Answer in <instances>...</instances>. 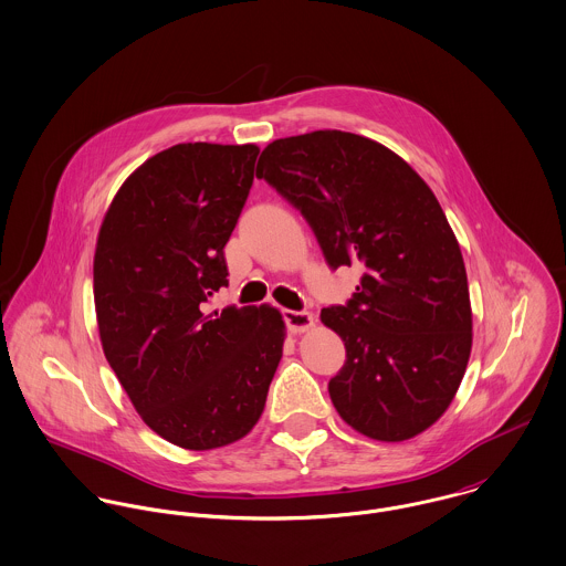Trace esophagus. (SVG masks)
Segmentation results:
<instances>
[{"label":"esophagus","instance_id":"esophagus-1","mask_svg":"<svg viewBox=\"0 0 566 566\" xmlns=\"http://www.w3.org/2000/svg\"><path fill=\"white\" fill-rule=\"evenodd\" d=\"M284 321L293 334H302L314 327V316L306 311H284Z\"/></svg>","mask_w":566,"mask_h":566}]
</instances>
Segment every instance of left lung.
Returning a JSON list of instances; mask_svg holds the SVG:
<instances>
[{
	"label": "left lung",
	"instance_id": "left-lung-1",
	"mask_svg": "<svg viewBox=\"0 0 566 566\" xmlns=\"http://www.w3.org/2000/svg\"><path fill=\"white\" fill-rule=\"evenodd\" d=\"M255 176L304 214L332 269H363L347 306L321 311L347 349L327 384L336 412L374 440L426 432L473 343L467 269L439 199L395 151L340 129L269 143Z\"/></svg>",
	"mask_w": 566,
	"mask_h": 566
}]
</instances>
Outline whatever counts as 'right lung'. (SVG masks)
Returning <instances> with one entry per match:
<instances>
[{"instance_id":"1","label":"right lung","mask_w":566,"mask_h":566,"mask_svg":"<svg viewBox=\"0 0 566 566\" xmlns=\"http://www.w3.org/2000/svg\"><path fill=\"white\" fill-rule=\"evenodd\" d=\"M255 145L180 143L145 160L102 221L93 295L108 365L140 419L192 451L252 432L282 358L277 308L206 313L253 182Z\"/></svg>"}]
</instances>
